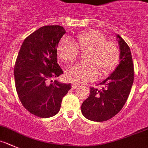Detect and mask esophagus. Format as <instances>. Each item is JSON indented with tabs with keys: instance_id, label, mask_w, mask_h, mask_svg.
Here are the masks:
<instances>
[{
	"instance_id": "34e87169",
	"label": "esophagus",
	"mask_w": 148,
	"mask_h": 148,
	"mask_svg": "<svg viewBox=\"0 0 148 148\" xmlns=\"http://www.w3.org/2000/svg\"><path fill=\"white\" fill-rule=\"evenodd\" d=\"M78 86H77V84H75V83H73L72 84V86H71V88L72 89H76V88H78Z\"/></svg>"
}]
</instances>
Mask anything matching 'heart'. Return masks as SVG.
Segmentation results:
<instances>
[{"instance_id":"b5f03b06","label":"heart","mask_w":148,"mask_h":148,"mask_svg":"<svg viewBox=\"0 0 148 148\" xmlns=\"http://www.w3.org/2000/svg\"><path fill=\"white\" fill-rule=\"evenodd\" d=\"M79 51L84 55L86 63H77L66 71L67 80L77 84L92 81L98 75L104 76L112 71L119 58V48L115 42L107 41L106 36L95 31H87L72 38L61 39L57 46V54L63 62L75 60Z\"/></svg>"}]
</instances>
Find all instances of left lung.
<instances>
[{
    "label": "left lung",
    "instance_id": "obj_1",
    "mask_svg": "<svg viewBox=\"0 0 148 148\" xmlns=\"http://www.w3.org/2000/svg\"><path fill=\"white\" fill-rule=\"evenodd\" d=\"M120 62L115 71L99 84L102 90L90 88V95L81 106L82 114L94 122H104L116 115L125 106L134 79V68L130 47L117 35Z\"/></svg>",
    "mask_w": 148,
    "mask_h": 148
}]
</instances>
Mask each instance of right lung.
Masks as SVG:
<instances>
[{
    "label": "right lung",
    "mask_w": 148,
    "mask_h": 148,
    "mask_svg": "<svg viewBox=\"0 0 148 148\" xmlns=\"http://www.w3.org/2000/svg\"><path fill=\"white\" fill-rule=\"evenodd\" d=\"M66 33L60 26H45L24 40L14 65L15 88L23 106L33 115H56L71 85L53 78L62 71L58 63L57 46Z\"/></svg>",
    "instance_id": "1"
}]
</instances>
